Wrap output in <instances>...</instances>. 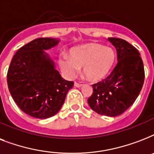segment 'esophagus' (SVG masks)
Returning <instances> with one entry per match:
<instances>
[{
  "mask_svg": "<svg viewBox=\"0 0 154 154\" xmlns=\"http://www.w3.org/2000/svg\"><path fill=\"white\" fill-rule=\"evenodd\" d=\"M74 85L76 87H77V88H79V87H82V85H83L81 84V83H77V82H75Z\"/></svg>",
  "mask_w": 154,
  "mask_h": 154,
  "instance_id": "34e87169",
  "label": "esophagus"
}]
</instances>
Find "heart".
Masks as SVG:
<instances>
[{
  "label": "heart",
  "mask_w": 154,
  "mask_h": 154,
  "mask_svg": "<svg viewBox=\"0 0 154 154\" xmlns=\"http://www.w3.org/2000/svg\"><path fill=\"white\" fill-rule=\"evenodd\" d=\"M70 56L62 54L59 65L68 78H72L83 67L87 79L97 82L107 76L115 62L116 53L112 48L101 44L89 43L70 49Z\"/></svg>",
  "instance_id": "heart-1"
}]
</instances>
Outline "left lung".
<instances>
[{"instance_id":"obj_1","label":"left lung","mask_w":154,"mask_h":154,"mask_svg":"<svg viewBox=\"0 0 154 154\" xmlns=\"http://www.w3.org/2000/svg\"><path fill=\"white\" fill-rule=\"evenodd\" d=\"M109 41L117 49L118 62L106 78L93 85L88 103L98 114L116 117L136 101L143 86L145 70L135 47L121 38L109 37Z\"/></svg>"}]
</instances>
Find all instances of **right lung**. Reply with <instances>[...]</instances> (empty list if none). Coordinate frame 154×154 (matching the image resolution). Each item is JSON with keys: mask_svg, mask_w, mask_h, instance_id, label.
<instances>
[{"mask_svg": "<svg viewBox=\"0 0 154 154\" xmlns=\"http://www.w3.org/2000/svg\"><path fill=\"white\" fill-rule=\"evenodd\" d=\"M59 40L35 39L16 52L7 73L9 93L26 114L49 118L60 110L73 82L63 79L44 50L56 46Z\"/></svg>", "mask_w": 154, "mask_h": 154, "instance_id": "right-lung-1", "label": "right lung"}]
</instances>
